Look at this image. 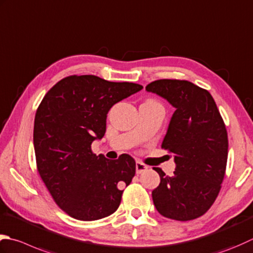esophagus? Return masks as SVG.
<instances>
[{
  "mask_svg": "<svg viewBox=\"0 0 253 253\" xmlns=\"http://www.w3.org/2000/svg\"><path fill=\"white\" fill-rule=\"evenodd\" d=\"M147 170H148V167L145 165V163H142L141 161L136 162V173L137 174H141L142 172H145Z\"/></svg>",
  "mask_w": 253,
  "mask_h": 253,
  "instance_id": "34e87169",
  "label": "esophagus"
}]
</instances>
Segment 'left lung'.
Returning a JSON list of instances; mask_svg holds the SVG:
<instances>
[{
	"label": "left lung",
	"instance_id": "left-lung-1",
	"mask_svg": "<svg viewBox=\"0 0 253 253\" xmlns=\"http://www.w3.org/2000/svg\"><path fill=\"white\" fill-rule=\"evenodd\" d=\"M146 91L175 108L162 148L174 156L175 171L167 176L160 168V184L152 191L157 211L167 218L186 221L211 209L224 180L228 137L224 121L209 91L185 80H157Z\"/></svg>",
	"mask_w": 253,
	"mask_h": 253
}]
</instances>
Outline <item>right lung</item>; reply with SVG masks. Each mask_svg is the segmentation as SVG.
<instances>
[{
  "mask_svg": "<svg viewBox=\"0 0 253 253\" xmlns=\"http://www.w3.org/2000/svg\"><path fill=\"white\" fill-rule=\"evenodd\" d=\"M142 85L110 82L95 76H70L47 92L34 124L37 169L60 209L73 218L91 221L112 215L121 204V187L129 185L136 162L129 155L108 160L92 152L106 131L114 104Z\"/></svg>",
  "mask_w": 253,
  "mask_h": 253,
  "instance_id": "right-lung-1",
  "label": "right lung"
}]
</instances>
